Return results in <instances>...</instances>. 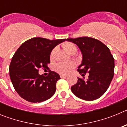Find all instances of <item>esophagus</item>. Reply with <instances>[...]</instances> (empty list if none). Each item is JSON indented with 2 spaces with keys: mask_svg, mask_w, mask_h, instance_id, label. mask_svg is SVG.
<instances>
[{
  "mask_svg": "<svg viewBox=\"0 0 127 127\" xmlns=\"http://www.w3.org/2000/svg\"><path fill=\"white\" fill-rule=\"evenodd\" d=\"M60 77L61 78H65V77H67V76H65V75H63V74H60Z\"/></svg>",
  "mask_w": 127,
  "mask_h": 127,
  "instance_id": "esophagus-1",
  "label": "esophagus"
}]
</instances>
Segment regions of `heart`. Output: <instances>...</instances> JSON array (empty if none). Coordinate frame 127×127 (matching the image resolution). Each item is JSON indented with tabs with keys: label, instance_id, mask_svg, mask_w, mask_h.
I'll list each match as a JSON object with an SVG mask.
<instances>
[{
	"label": "heart",
	"instance_id": "obj_1",
	"mask_svg": "<svg viewBox=\"0 0 127 127\" xmlns=\"http://www.w3.org/2000/svg\"><path fill=\"white\" fill-rule=\"evenodd\" d=\"M63 48L65 51L71 54L77 51V48L74 44L71 42H65L63 44ZM55 53V50H52L50 54V57L52 58ZM74 64L73 62H60L55 66V70L62 74H67L74 67Z\"/></svg>",
	"mask_w": 127,
	"mask_h": 127
}]
</instances>
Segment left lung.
I'll list each match as a JSON object with an SVG mask.
<instances>
[{"instance_id":"obj_1","label":"left lung","mask_w":127,"mask_h":127,"mask_svg":"<svg viewBox=\"0 0 127 127\" xmlns=\"http://www.w3.org/2000/svg\"><path fill=\"white\" fill-rule=\"evenodd\" d=\"M66 41L76 44L83 55L77 71L83 79L77 77V83L71 87L76 97L85 100L100 98L109 86L114 73V60L110 50L102 42L88 37L69 38ZM89 73V79L84 76Z\"/></svg>"}]
</instances>
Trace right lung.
Listing matches in <instances>:
<instances>
[{"mask_svg": "<svg viewBox=\"0 0 127 127\" xmlns=\"http://www.w3.org/2000/svg\"><path fill=\"white\" fill-rule=\"evenodd\" d=\"M66 39L50 40L33 37L23 42L13 55L9 76L20 97L30 102H41L51 98L56 91L58 74L50 70L47 76L39 75L40 68L47 69L50 54L56 46Z\"/></svg>", "mask_w": 127, "mask_h": 127, "instance_id": "obj_1", "label": "right lung"}]
</instances>
